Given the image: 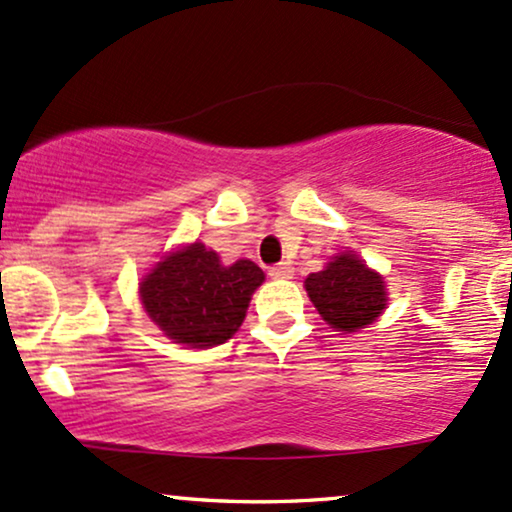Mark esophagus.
<instances>
[{"label":"esophagus","mask_w":512,"mask_h":512,"mask_svg":"<svg viewBox=\"0 0 512 512\" xmlns=\"http://www.w3.org/2000/svg\"><path fill=\"white\" fill-rule=\"evenodd\" d=\"M269 276H272V279H291L293 267L289 262L274 264V267H269Z\"/></svg>","instance_id":"1"}]
</instances>
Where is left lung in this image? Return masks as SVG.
Instances as JSON below:
<instances>
[{
	"label": "left lung",
	"mask_w": 512,
	"mask_h": 512,
	"mask_svg": "<svg viewBox=\"0 0 512 512\" xmlns=\"http://www.w3.org/2000/svg\"><path fill=\"white\" fill-rule=\"evenodd\" d=\"M305 291L322 320L337 332L363 330L387 305L383 276L368 269L354 252H342L322 272L310 274Z\"/></svg>",
	"instance_id": "1"
}]
</instances>
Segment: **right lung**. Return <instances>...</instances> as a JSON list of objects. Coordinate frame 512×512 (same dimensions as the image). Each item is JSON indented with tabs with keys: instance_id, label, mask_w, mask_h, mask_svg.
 <instances>
[{
	"instance_id": "right-lung-1",
	"label": "right lung",
	"mask_w": 512,
	"mask_h": 512,
	"mask_svg": "<svg viewBox=\"0 0 512 512\" xmlns=\"http://www.w3.org/2000/svg\"><path fill=\"white\" fill-rule=\"evenodd\" d=\"M264 272L250 260L221 264L207 245L170 252L139 284V296L158 330L190 349L223 344L243 325Z\"/></svg>"
}]
</instances>
